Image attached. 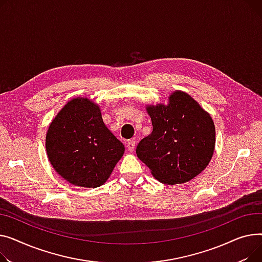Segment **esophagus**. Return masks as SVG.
Instances as JSON below:
<instances>
[{
  "label": "esophagus",
  "mask_w": 262,
  "mask_h": 262,
  "mask_svg": "<svg viewBox=\"0 0 262 262\" xmlns=\"http://www.w3.org/2000/svg\"><path fill=\"white\" fill-rule=\"evenodd\" d=\"M126 147H127L129 152H133L134 148H135V142L134 141H128L127 144H126Z\"/></svg>",
  "instance_id": "esophagus-1"
}]
</instances>
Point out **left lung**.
Listing matches in <instances>:
<instances>
[{"mask_svg": "<svg viewBox=\"0 0 262 262\" xmlns=\"http://www.w3.org/2000/svg\"><path fill=\"white\" fill-rule=\"evenodd\" d=\"M152 132L136 147L137 158L157 180L173 185L190 181L208 165L216 130L210 115L184 92L169 97L168 105L147 107Z\"/></svg>", "mask_w": 262, "mask_h": 262, "instance_id": "obj_1", "label": "left lung"}]
</instances>
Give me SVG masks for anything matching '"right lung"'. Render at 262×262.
Listing matches in <instances>:
<instances>
[{
  "label": "right lung",
  "instance_id": "add662e5",
  "mask_svg": "<svg viewBox=\"0 0 262 262\" xmlns=\"http://www.w3.org/2000/svg\"><path fill=\"white\" fill-rule=\"evenodd\" d=\"M46 152L55 170L75 186L96 188L110 177L125 147L107 129L97 104L69 101L52 121Z\"/></svg>",
  "mask_w": 262,
  "mask_h": 262
}]
</instances>
